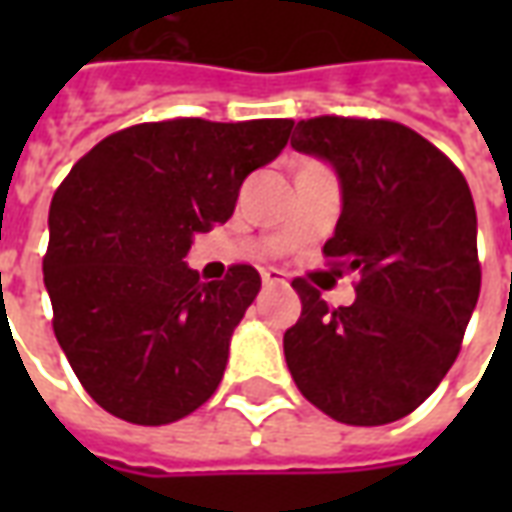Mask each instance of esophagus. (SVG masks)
Listing matches in <instances>:
<instances>
[{
    "mask_svg": "<svg viewBox=\"0 0 512 512\" xmlns=\"http://www.w3.org/2000/svg\"><path fill=\"white\" fill-rule=\"evenodd\" d=\"M263 285H266V288L285 285V274H282V271H277V268H266V271H263Z\"/></svg>",
    "mask_w": 512,
    "mask_h": 512,
    "instance_id": "obj_1",
    "label": "esophagus"
}]
</instances>
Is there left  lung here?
<instances>
[{
    "instance_id": "1",
    "label": "left lung",
    "mask_w": 512,
    "mask_h": 512,
    "mask_svg": "<svg viewBox=\"0 0 512 512\" xmlns=\"http://www.w3.org/2000/svg\"><path fill=\"white\" fill-rule=\"evenodd\" d=\"M290 145L337 172L343 211L323 255L362 277L354 304L337 310L293 279L301 318L285 332L290 376L337 422H395L447 376L480 296L469 183L392 120H299Z\"/></svg>"
}]
</instances>
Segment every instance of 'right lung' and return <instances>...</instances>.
Returning <instances> with one entry per match:
<instances>
[{
    "mask_svg": "<svg viewBox=\"0 0 512 512\" xmlns=\"http://www.w3.org/2000/svg\"><path fill=\"white\" fill-rule=\"evenodd\" d=\"M293 120L180 117L106 136L54 194L43 282L54 334L87 395L134 425H167L222 381L260 290L252 266L200 282L191 241L224 224L241 183L288 145Z\"/></svg>",
    "mask_w": 512,
    "mask_h": 512,
    "instance_id": "1",
    "label": "right lung"
}]
</instances>
